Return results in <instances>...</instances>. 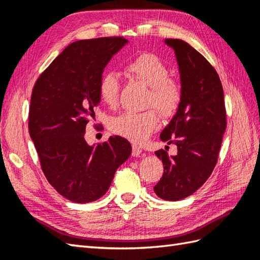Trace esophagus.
<instances>
[{
	"label": "esophagus",
	"instance_id": "1",
	"mask_svg": "<svg viewBox=\"0 0 260 260\" xmlns=\"http://www.w3.org/2000/svg\"><path fill=\"white\" fill-rule=\"evenodd\" d=\"M142 154V148L140 146H137L136 144H133V150H132V155L133 156H140Z\"/></svg>",
	"mask_w": 260,
	"mask_h": 260
}]
</instances>
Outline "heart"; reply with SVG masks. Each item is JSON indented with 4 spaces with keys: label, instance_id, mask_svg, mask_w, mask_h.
I'll return each mask as SVG.
<instances>
[{
    "label": "heart",
    "instance_id": "obj_1",
    "mask_svg": "<svg viewBox=\"0 0 260 260\" xmlns=\"http://www.w3.org/2000/svg\"><path fill=\"white\" fill-rule=\"evenodd\" d=\"M126 71L150 87L146 104L153 106L163 117H171L178 110L182 101V89L175 80L169 78V68L155 54L145 53L127 63ZM120 81L113 71L105 73L99 80L98 92L102 101L115 106L118 102ZM158 124L153 109L144 112H125L110 120V129L115 134L135 143L144 142Z\"/></svg>",
    "mask_w": 260,
    "mask_h": 260
}]
</instances>
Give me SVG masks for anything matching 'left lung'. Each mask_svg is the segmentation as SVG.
Returning a JSON list of instances; mask_svg holds the SVG:
<instances>
[{
  "label": "left lung",
  "mask_w": 260,
  "mask_h": 260,
  "mask_svg": "<svg viewBox=\"0 0 260 260\" xmlns=\"http://www.w3.org/2000/svg\"><path fill=\"white\" fill-rule=\"evenodd\" d=\"M178 62L182 101L159 139L178 146L175 155L155 152L164 172L154 186L155 194L167 201H179L193 194L217 164L227 120L223 89L217 71L189 43L165 39Z\"/></svg>",
  "instance_id": "left-lung-1"
}]
</instances>
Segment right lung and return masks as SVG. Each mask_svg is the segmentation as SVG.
<instances>
[{
    "label": "right lung",
    "mask_w": 260,
    "mask_h": 260,
    "mask_svg": "<svg viewBox=\"0 0 260 260\" xmlns=\"http://www.w3.org/2000/svg\"><path fill=\"white\" fill-rule=\"evenodd\" d=\"M127 43L123 38L71 43L33 87L29 132L42 171L58 193L76 203L102 198L132 153L129 142L120 136L98 145L85 140L86 126L101 103L104 69Z\"/></svg>",
    "instance_id": "add662e5"
}]
</instances>
